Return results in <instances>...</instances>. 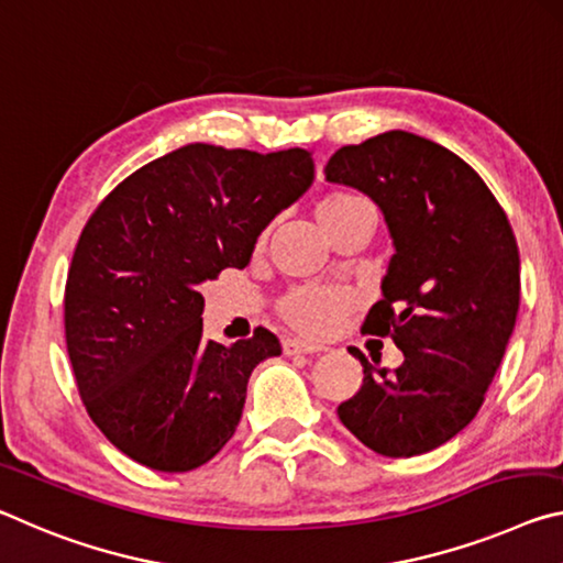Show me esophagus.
I'll return each mask as SVG.
<instances>
[{
  "mask_svg": "<svg viewBox=\"0 0 563 563\" xmlns=\"http://www.w3.org/2000/svg\"><path fill=\"white\" fill-rule=\"evenodd\" d=\"M282 349H284V354H289V356H294V354H321V352H324V346L301 342V339H294V336L284 339Z\"/></svg>",
  "mask_w": 563,
  "mask_h": 563,
  "instance_id": "esophagus-1",
  "label": "esophagus"
}]
</instances>
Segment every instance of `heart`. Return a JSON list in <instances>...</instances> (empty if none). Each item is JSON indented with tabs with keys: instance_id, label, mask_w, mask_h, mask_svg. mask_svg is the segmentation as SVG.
Returning a JSON list of instances; mask_svg holds the SVG:
<instances>
[{
	"instance_id": "b5f03b06",
	"label": "heart",
	"mask_w": 563,
	"mask_h": 563,
	"mask_svg": "<svg viewBox=\"0 0 563 563\" xmlns=\"http://www.w3.org/2000/svg\"><path fill=\"white\" fill-rule=\"evenodd\" d=\"M317 221L324 232L336 239L349 224L362 217H376L372 201L364 197L346 195V191H331L317 201ZM272 229H264L260 246L266 244ZM356 307V297L344 287H329V284H297L276 301V311L291 329L301 334L324 339L334 331L342 319Z\"/></svg>"
}]
</instances>
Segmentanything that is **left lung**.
I'll return each instance as SVG.
<instances>
[{"label":"left lung","mask_w":563,"mask_h":563,"mask_svg":"<svg viewBox=\"0 0 563 563\" xmlns=\"http://www.w3.org/2000/svg\"><path fill=\"white\" fill-rule=\"evenodd\" d=\"M324 174L384 211L396 254L364 331L404 354L389 372L349 349L364 382L336 413L376 454H427L476 417L511 339L521 262L509 217L462 156L401 129L342 146Z\"/></svg>","instance_id":"obj_1"}]
</instances>
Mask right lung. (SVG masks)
<instances>
[{"mask_svg":"<svg viewBox=\"0 0 563 563\" xmlns=\"http://www.w3.org/2000/svg\"><path fill=\"white\" fill-rule=\"evenodd\" d=\"M314 181L307 150L187 144L119 184L89 217L64 289L74 379L101 434L154 472H191L234 437L269 329L205 336L199 287L244 269L256 236Z\"/></svg>","mask_w":563,"mask_h":563,"instance_id":"1","label":"right lung"}]
</instances>
